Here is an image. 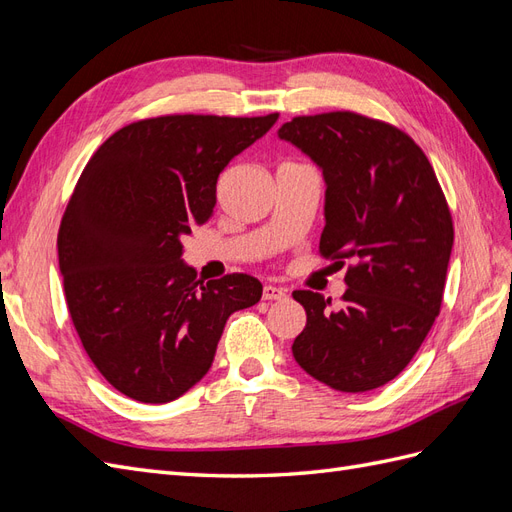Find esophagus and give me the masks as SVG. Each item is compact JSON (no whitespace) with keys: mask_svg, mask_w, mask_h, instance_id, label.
Listing matches in <instances>:
<instances>
[{"mask_svg":"<svg viewBox=\"0 0 512 512\" xmlns=\"http://www.w3.org/2000/svg\"><path fill=\"white\" fill-rule=\"evenodd\" d=\"M288 297V290L280 286H265L262 288V299L265 301H284Z\"/></svg>","mask_w":512,"mask_h":512,"instance_id":"obj_1","label":"esophagus"}]
</instances>
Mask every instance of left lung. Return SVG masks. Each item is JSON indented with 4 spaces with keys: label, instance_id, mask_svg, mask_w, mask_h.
Here are the masks:
<instances>
[{
    "label": "left lung",
    "instance_id": "1",
    "mask_svg": "<svg viewBox=\"0 0 512 512\" xmlns=\"http://www.w3.org/2000/svg\"><path fill=\"white\" fill-rule=\"evenodd\" d=\"M277 136L322 170V256L356 260L337 312L318 292H292L307 314L292 356L335 391L378 389L404 371L440 314L453 250L440 183L408 134L350 111L294 117Z\"/></svg>",
    "mask_w": 512,
    "mask_h": 512
}]
</instances>
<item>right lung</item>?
<instances>
[{
  "instance_id": "1",
  "label": "right lung",
  "mask_w": 512,
  "mask_h": 512,
  "mask_svg": "<svg viewBox=\"0 0 512 512\" xmlns=\"http://www.w3.org/2000/svg\"><path fill=\"white\" fill-rule=\"evenodd\" d=\"M277 117L136 121L87 162L59 226V271L83 348L119 393L143 404L188 393L230 314L260 301L252 275L198 282L181 239L213 215L228 162Z\"/></svg>"
}]
</instances>
